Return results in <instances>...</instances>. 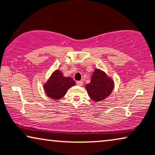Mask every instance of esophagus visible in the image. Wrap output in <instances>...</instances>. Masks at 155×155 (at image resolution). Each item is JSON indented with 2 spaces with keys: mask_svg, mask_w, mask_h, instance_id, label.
I'll return each instance as SVG.
<instances>
[{
  "mask_svg": "<svg viewBox=\"0 0 155 155\" xmlns=\"http://www.w3.org/2000/svg\"><path fill=\"white\" fill-rule=\"evenodd\" d=\"M76 84H77L78 86H81L82 85H83V81H76Z\"/></svg>",
  "mask_w": 155,
  "mask_h": 155,
  "instance_id": "34e87169",
  "label": "esophagus"
}]
</instances>
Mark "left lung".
<instances>
[{"label": "left lung", "instance_id": "left-lung-1", "mask_svg": "<svg viewBox=\"0 0 155 155\" xmlns=\"http://www.w3.org/2000/svg\"><path fill=\"white\" fill-rule=\"evenodd\" d=\"M88 96L94 101H101L110 96L114 88V81L106 72L96 69L89 84L85 86Z\"/></svg>", "mask_w": 155, "mask_h": 155}]
</instances>
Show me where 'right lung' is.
<instances>
[{
	"mask_svg": "<svg viewBox=\"0 0 155 155\" xmlns=\"http://www.w3.org/2000/svg\"><path fill=\"white\" fill-rule=\"evenodd\" d=\"M76 84L71 77H65L63 73L57 69L51 74L43 85L47 96L54 100H59L67 94L68 89Z\"/></svg>",
	"mask_w": 155,
	"mask_h": 155,
	"instance_id": "add662e5",
	"label": "right lung"
}]
</instances>
